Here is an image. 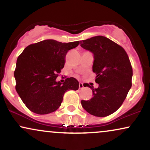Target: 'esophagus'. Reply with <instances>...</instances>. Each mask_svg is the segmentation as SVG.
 I'll list each match as a JSON object with an SVG mask.
<instances>
[{
    "mask_svg": "<svg viewBox=\"0 0 150 150\" xmlns=\"http://www.w3.org/2000/svg\"><path fill=\"white\" fill-rule=\"evenodd\" d=\"M79 88H80V89H83V88H84L83 83H82V82H80V83H79Z\"/></svg>",
    "mask_w": 150,
    "mask_h": 150,
    "instance_id": "obj_1",
    "label": "esophagus"
}]
</instances>
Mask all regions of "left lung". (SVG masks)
Returning <instances> with one entry per match:
<instances>
[{"label":"left lung","instance_id":"8db88e82","mask_svg":"<svg viewBox=\"0 0 150 150\" xmlns=\"http://www.w3.org/2000/svg\"><path fill=\"white\" fill-rule=\"evenodd\" d=\"M80 46L94 56L92 70L97 74V88L90 87L93 97L82 100L87 112L94 116L104 117L116 111L131 88L132 69L126 52L111 39L96 36L80 41Z\"/></svg>","mask_w":150,"mask_h":150}]
</instances>
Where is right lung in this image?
<instances>
[{
	"label": "right lung",
	"instance_id": "obj_1",
	"mask_svg": "<svg viewBox=\"0 0 150 150\" xmlns=\"http://www.w3.org/2000/svg\"><path fill=\"white\" fill-rule=\"evenodd\" d=\"M79 44L46 39L26 47L18 58L16 91L32 112L52 113L60 107L65 92L78 89L79 82L74 77H68L63 83L56 80L64 67L67 52Z\"/></svg>",
	"mask_w": 150,
	"mask_h": 150
}]
</instances>
